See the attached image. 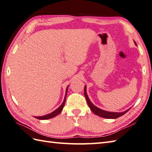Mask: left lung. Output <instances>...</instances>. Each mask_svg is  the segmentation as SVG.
Wrapping results in <instances>:
<instances>
[{
    "mask_svg": "<svg viewBox=\"0 0 152 152\" xmlns=\"http://www.w3.org/2000/svg\"><path fill=\"white\" fill-rule=\"evenodd\" d=\"M134 43H135V45H137V43L135 42V41H134ZM84 94H85V96L86 98V102H87V104L88 105L90 109L92 110V112L95 113L96 115H98V116L102 117H104V118L117 119V118H118V117L123 115L124 114H125L130 109H131V108H130V109L126 110L125 111H123V112H119H119H110V111L102 110L100 109V108L97 107L96 106H95L91 102V100H89V98L88 97V95H87V94H86V86H85Z\"/></svg>",
    "mask_w": 152,
    "mask_h": 152,
    "instance_id": "left-lung-1",
    "label": "left lung"
}]
</instances>
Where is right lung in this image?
I'll use <instances>...</instances> for the list:
<instances>
[{
	"label": "right lung",
	"instance_id": "right-lung-1",
	"mask_svg": "<svg viewBox=\"0 0 152 152\" xmlns=\"http://www.w3.org/2000/svg\"><path fill=\"white\" fill-rule=\"evenodd\" d=\"M67 89H68V86L66 88V95H65V98L63 103L61 104V106L59 107L58 109H56V110H54L53 112H52L49 114H47V115H43V116H39V117H35V118L38 119H41V120H46V119H51L52 117H54L55 116L58 115L59 113H60L61 111H62L63 108L64 107L65 105V102H66V96H67Z\"/></svg>",
	"mask_w": 152,
	"mask_h": 152
}]
</instances>
